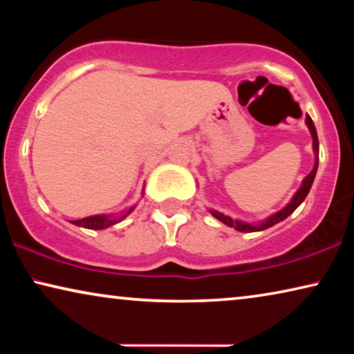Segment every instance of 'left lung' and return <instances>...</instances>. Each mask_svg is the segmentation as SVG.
<instances>
[{
  "mask_svg": "<svg viewBox=\"0 0 354 354\" xmlns=\"http://www.w3.org/2000/svg\"><path fill=\"white\" fill-rule=\"evenodd\" d=\"M306 124H308V129L309 132L313 135V148H314V153H316V164H314L313 171L308 174L306 178H304L301 187H299V190L295 193V196L292 198V201L288 203L287 206L283 207V209H280L279 212H275L268 219L261 222V224H246V222H241V221H235L232 219L229 216H224L222 212H217V211H211V214L216 217V219H219L221 222H224L225 225L229 227H234L235 230L239 232H259V230H264V229H269V227H272L277 224V222L287 219V217L292 214V212L297 209V207L301 205L304 201V198L308 196L309 190H311V185L314 182V177H316V172H317V166H319V140H317V132H316V127H314L313 124V119L306 115Z\"/></svg>",
  "mask_w": 354,
  "mask_h": 354,
  "instance_id": "8db88e82",
  "label": "left lung"
}]
</instances>
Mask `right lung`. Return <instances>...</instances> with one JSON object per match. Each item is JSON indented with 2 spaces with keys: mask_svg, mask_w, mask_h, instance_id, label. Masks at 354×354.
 Returning <instances> with one entry per match:
<instances>
[{
  "mask_svg": "<svg viewBox=\"0 0 354 354\" xmlns=\"http://www.w3.org/2000/svg\"><path fill=\"white\" fill-rule=\"evenodd\" d=\"M133 207H130L129 211H125L124 214L111 217V216H90V217H84L80 221H72V224L79 225V227H85V229H91V230H101V229H108V227L118 224L122 219H125L130 212H132Z\"/></svg>",
  "mask_w": 354,
  "mask_h": 354,
  "instance_id": "add662e5",
  "label": "right lung"
}]
</instances>
